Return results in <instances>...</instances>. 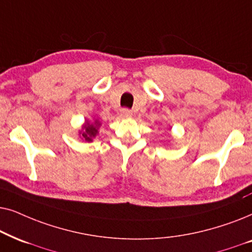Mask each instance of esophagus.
<instances>
[{
	"label": "esophagus",
	"mask_w": 252,
	"mask_h": 252,
	"mask_svg": "<svg viewBox=\"0 0 252 252\" xmlns=\"http://www.w3.org/2000/svg\"><path fill=\"white\" fill-rule=\"evenodd\" d=\"M120 114H121V117H123V119H128V117H131L132 116L131 110H129V109H126V108H124V109L121 110Z\"/></svg>",
	"instance_id": "1"
}]
</instances>
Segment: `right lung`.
Listing matches in <instances>:
<instances>
[{
  "mask_svg": "<svg viewBox=\"0 0 252 252\" xmlns=\"http://www.w3.org/2000/svg\"><path fill=\"white\" fill-rule=\"evenodd\" d=\"M100 126H101V123H100L99 120H85V123L83 124L82 129H80L78 132L80 139L85 140L87 143L93 142V139H94L96 135L99 133Z\"/></svg>",
  "mask_w": 252,
  "mask_h": 252,
  "instance_id": "add662e5",
  "label": "right lung"
}]
</instances>
